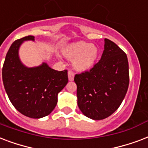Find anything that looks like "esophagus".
Wrapping results in <instances>:
<instances>
[{
    "label": "esophagus",
    "mask_w": 148,
    "mask_h": 148,
    "mask_svg": "<svg viewBox=\"0 0 148 148\" xmlns=\"http://www.w3.org/2000/svg\"><path fill=\"white\" fill-rule=\"evenodd\" d=\"M68 77H69V81H73V79H74V73H73V72H72L71 70L69 71Z\"/></svg>",
    "instance_id": "34e87169"
}]
</instances>
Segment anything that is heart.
I'll use <instances>...</instances> for the list:
<instances>
[{
    "label": "heart",
    "instance_id": "heart-1",
    "mask_svg": "<svg viewBox=\"0 0 148 148\" xmlns=\"http://www.w3.org/2000/svg\"><path fill=\"white\" fill-rule=\"evenodd\" d=\"M62 53L67 59L73 60V68L78 72H86L93 68L99 56V49L95 45L82 41L69 44Z\"/></svg>",
    "mask_w": 148,
    "mask_h": 148
}]
</instances>
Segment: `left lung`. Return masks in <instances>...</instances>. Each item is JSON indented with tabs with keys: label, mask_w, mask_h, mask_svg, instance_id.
<instances>
[{
	"label": "left lung",
	"mask_w": 148,
	"mask_h": 148,
	"mask_svg": "<svg viewBox=\"0 0 148 148\" xmlns=\"http://www.w3.org/2000/svg\"><path fill=\"white\" fill-rule=\"evenodd\" d=\"M101 58L90 71L76 74L78 106L86 116L99 121L113 114L127 92L129 65L124 51L104 39Z\"/></svg>",
	"instance_id": "obj_1"
}]
</instances>
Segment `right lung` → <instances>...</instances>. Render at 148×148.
Here are the masks:
<instances>
[{
	"instance_id": "obj_1",
	"label": "right lung",
	"mask_w": 148,
	"mask_h": 148,
	"mask_svg": "<svg viewBox=\"0 0 148 148\" xmlns=\"http://www.w3.org/2000/svg\"><path fill=\"white\" fill-rule=\"evenodd\" d=\"M25 41H35L28 35L12 43L2 69L4 89L13 106L27 117L39 119L52 112L58 94L68 82V71H57L45 62L27 67L21 62L19 48Z\"/></svg>"
}]
</instances>
